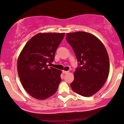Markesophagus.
<instances>
[{"instance_id": "obj_1", "label": "esophagus", "mask_w": 124, "mask_h": 124, "mask_svg": "<svg viewBox=\"0 0 124 124\" xmlns=\"http://www.w3.org/2000/svg\"><path fill=\"white\" fill-rule=\"evenodd\" d=\"M68 72H69V71H62V73H63L64 74H68Z\"/></svg>"}]
</instances>
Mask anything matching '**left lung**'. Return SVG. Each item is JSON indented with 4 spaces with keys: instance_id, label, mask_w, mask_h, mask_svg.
I'll return each instance as SVG.
<instances>
[{
    "instance_id": "obj_1",
    "label": "left lung",
    "mask_w": 124,
    "mask_h": 124,
    "mask_svg": "<svg viewBox=\"0 0 124 124\" xmlns=\"http://www.w3.org/2000/svg\"><path fill=\"white\" fill-rule=\"evenodd\" d=\"M79 66L71 87L77 94L90 97L102 87L109 74V58L105 46L94 35L84 31L67 33Z\"/></svg>"
}]
</instances>
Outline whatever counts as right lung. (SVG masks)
<instances>
[{"instance_id": "1", "label": "right lung", "mask_w": 124, "mask_h": 124, "mask_svg": "<svg viewBox=\"0 0 124 124\" xmlns=\"http://www.w3.org/2000/svg\"><path fill=\"white\" fill-rule=\"evenodd\" d=\"M65 33H39L23 48L17 70L22 86L34 98L44 100L53 95L60 83L62 71L49 67L54 59Z\"/></svg>"}]
</instances>
